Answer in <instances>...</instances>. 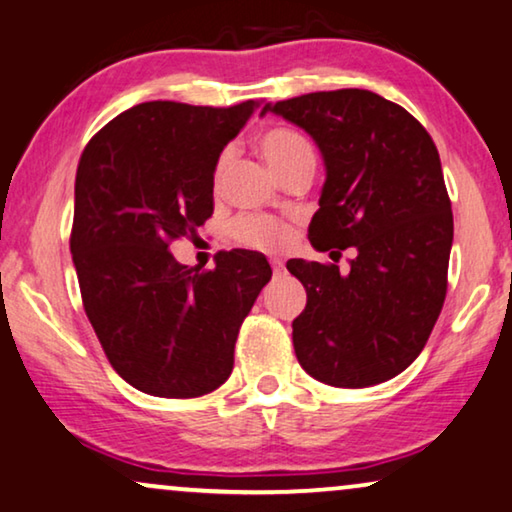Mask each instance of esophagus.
<instances>
[{
	"instance_id": "obj_1",
	"label": "esophagus",
	"mask_w": 512,
	"mask_h": 512,
	"mask_svg": "<svg viewBox=\"0 0 512 512\" xmlns=\"http://www.w3.org/2000/svg\"><path fill=\"white\" fill-rule=\"evenodd\" d=\"M271 269H274V274H281L283 262L281 260H271Z\"/></svg>"
}]
</instances>
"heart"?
Returning <instances> with one entry per match:
<instances>
[{
  "instance_id": "obj_1",
  "label": "heart",
  "mask_w": 512,
  "mask_h": 512,
  "mask_svg": "<svg viewBox=\"0 0 512 512\" xmlns=\"http://www.w3.org/2000/svg\"><path fill=\"white\" fill-rule=\"evenodd\" d=\"M260 154L264 161L269 163V168L276 175H281L283 170L295 166L299 161H311L313 159V147L311 142L290 128H269L267 133H262L260 142ZM316 161V159H313ZM224 170H227V156H222L215 166V185H220ZM234 243L243 245V248L260 250V252H281L288 248L292 241V227L288 222L276 220L269 215H241L231 222L229 229Z\"/></svg>"
}]
</instances>
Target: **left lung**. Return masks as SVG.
<instances>
[{"label": "left lung", "mask_w": 512, "mask_h": 512, "mask_svg": "<svg viewBox=\"0 0 512 512\" xmlns=\"http://www.w3.org/2000/svg\"><path fill=\"white\" fill-rule=\"evenodd\" d=\"M267 112L304 128L323 154L311 245L356 250L349 271L288 262L306 288L292 320L299 365L337 388L393 379L426 346L447 295L454 217L438 147L407 109L363 88L306 93Z\"/></svg>", "instance_id": "1"}]
</instances>
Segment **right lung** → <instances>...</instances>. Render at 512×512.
<instances>
[{
	"label": "right lung",
	"instance_id": "obj_1",
	"mask_svg": "<svg viewBox=\"0 0 512 512\" xmlns=\"http://www.w3.org/2000/svg\"><path fill=\"white\" fill-rule=\"evenodd\" d=\"M257 100H152L102 126L79 159L70 250L86 316L114 370L142 393L199 398L229 379L267 257L229 250L185 267L170 243L213 215V173Z\"/></svg>",
	"mask_w": 512,
	"mask_h": 512
}]
</instances>
